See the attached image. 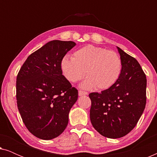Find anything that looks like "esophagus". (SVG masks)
Instances as JSON below:
<instances>
[{
    "instance_id": "1",
    "label": "esophagus",
    "mask_w": 157,
    "mask_h": 157,
    "mask_svg": "<svg viewBox=\"0 0 157 157\" xmlns=\"http://www.w3.org/2000/svg\"><path fill=\"white\" fill-rule=\"evenodd\" d=\"M87 94H88V93H87V92H86V91H81V90L78 91V96H83V95H87Z\"/></svg>"
}]
</instances>
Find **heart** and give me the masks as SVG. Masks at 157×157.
Here are the masks:
<instances>
[{
	"label": "heart",
	"mask_w": 157,
	"mask_h": 157,
	"mask_svg": "<svg viewBox=\"0 0 157 157\" xmlns=\"http://www.w3.org/2000/svg\"><path fill=\"white\" fill-rule=\"evenodd\" d=\"M62 72L71 82H76L86 76L82 83L84 89L94 86L106 89L117 82L121 72V61L114 51L88 45L73 53L72 59L63 58L61 63Z\"/></svg>",
	"instance_id": "heart-1"
}]
</instances>
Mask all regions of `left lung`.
Wrapping results in <instances>:
<instances>
[{
	"label": "left lung",
	"instance_id": "left-lung-1",
	"mask_svg": "<svg viewBox=\"0 0 157 157\" xmlns=\"http://www.w3.org/2000/svg\"><path fill=\"white\" fill-rule=\"evenodd\" d=\"M121 61L119 78L110 88L89 95L90 119L102 136L121 138L136 125L145 109L147 78L140 64L117 47Z\"/></svg>",
	"mask_w": 157,
	"mask_h": 157
}]
</instances>
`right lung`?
<instances>
[{"label": "right lung", "instance_id": "right-lung-1", "mask_svg": "<svg viewBox=\"0 0 157 157\" xmlns=\"http://www.w3.org/2000/svg\"><path fill=\"white\" fill-rule=\"evenodd\" d=\"M76 46L53 40L31 53L16 78L17 106L23 123L44 140L59 136L68 123V113L78 99V90L62 74L61 61Z\"/></svg>", "mask_w": 157, "mask_h": 157}]
</instances>
